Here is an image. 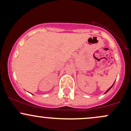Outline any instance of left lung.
<instances>
[{
  "label": "left lung",
  "instance_id": "obj_1",
  "mask_svg": "<svg viewBox=\"0 0 131 131\" xmlns=\"http://www.w3.org/2000/svg\"><path fill=\"white\" fill-rule=\"evenodd\" d=\"M114 83H115V82H114ZM114 84H113V85H112V86H111V87H110V88H109V89H108V90H107V91H106V92H105V93H107V92H108V91H109V90H110V89H111V88H112V86H113V85H114Z\"/></svg>",
  "mask_w": 131,
  "mask_h": 131
}]
</instances>
